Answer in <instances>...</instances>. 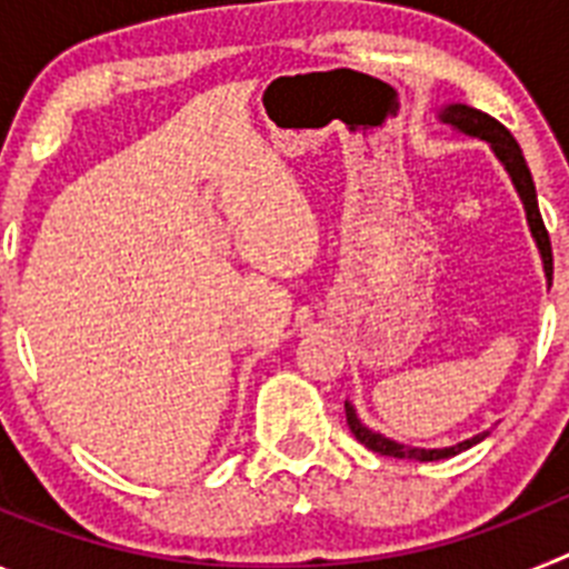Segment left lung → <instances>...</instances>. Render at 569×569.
<instances>
[{
    "instance_id": "obj_1",
    "label": "left lung",
    "mask_w": 569,
    "mask_h": 569,
    "mask_svg": "<svg viewBox=\"0 0 569 569\" xmlns=\"http://www.w3.org/2000/svg\"><path fill=\"white\" fill-rule=\"evenodd\" d=\"M439 119L445 124H450L453 130H459V133L472 136V139H481V142L490 144L492 153H496V159L505 164V170L510 173V179H512V188H516V193L521 196V204H525L527 224H530L532 239H536V244H539L541 261H545L547 284H552L550 236H547L545 219H541V210H539V199H536V184H532L530 168H527L525 153H521L519 142L512 139V133L505 128V124L496 122L492 116L481 113V110L470 108V104H445V108L439 110ZM345 413H347V425H350V433H353L356 439L367 447V450H373V453H379V456H393V459H416V461L450 459V456L465 453V450H470L472 445H479L481 439H487V433H479L467 441H459V445H453V447L425 450V447H407V445H399V441H393V439H387V436L373 433L370 427L361 425L350 401L345 405Z\"/></svg>"
}]
</instances>
